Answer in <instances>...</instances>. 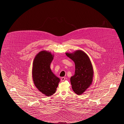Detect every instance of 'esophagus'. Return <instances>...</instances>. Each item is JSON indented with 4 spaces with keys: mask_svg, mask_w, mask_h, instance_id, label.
Wrapping results in <instances>:
<instances>
[{
    "mask_svg": "<svg viewBox=\"0 0 124 124\" xmlns=\"http://www.w3.org/2000/svg\"><path fill=\"white\" fill-rule=\"evenodd\" d=\"M65 77H62V78H61V81H62V82H63V81H64V80H65Z\"/></svg>",
    "mask_w": 124,
    "mask_h": 124,
    "instance_id": "esophagus-1",
    "label": "esophagus"
}]
</instances>
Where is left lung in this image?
Listing matches in <instances>:
<instances>
[{"label": "left lung", "instance_id": "1", "mask_svg": "<svg viewBox=\"0 0 124 124\" xmlns=\"http://www.w3.org/2000/svg\"><path fill=\"white\" fill-rule=\"evenodd\" d=\"M65 54L75 65V73L70 78L72 89L77 94H81L93 82V71L92 63L88 55L81 50Z\"/></svg>", "mask_w": 124, "mask_h": 124}]
</instances>
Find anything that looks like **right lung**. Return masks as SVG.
Listing matches in <instances>:
<instances>
[{
	"label": "right lung",
	"mask_w": 124,
	"mask_h": 124,
	"mask_svg": "<svg viewBox=\"0 0 124 124\" xmlns=\"http://www.w3.org/2000/svg\"><path fill=\"white\" fill-rule=\"evenodd\" d=\"M53 57L50 52L42 51L36 55L33 62V82L37 89L46 96L55 93L60 81V79L54 74L50 68Z\"/></svg>",
	"instance_id": "obj_1"
}]
</instances>
